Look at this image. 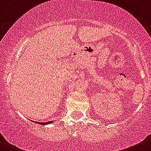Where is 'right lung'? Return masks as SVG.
I'll return each mask as SVG.
<instances>
[{
    "instance_id": "obj_1",
    "label": "right lung",
    "mask_w": 151,
    "mask_h": 151,
    "mask_svg": "<svg viewBox=\"0 0 151 151\" xmlns=\"http://www.w3.org/2000/svg\"><path fill=\"white\" fill-rule=\"evenodd\" d=\"M52 122H43V123H41V122H39V124H41V125H47V124H50V123H52Z\"/></svg>"
}]
</instances>
